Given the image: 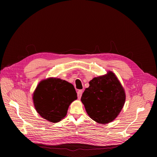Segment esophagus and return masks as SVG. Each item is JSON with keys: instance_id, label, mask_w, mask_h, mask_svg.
<instances>
[{"instance_id": "obj_1", "label": "esophagus", "mask_w": 157, "mask_h": 157, "mask_svg": "<svg viewBox=\"0 0 157 157\" xmlns=\"http://www.w3.org/2000/svg\"><path fill=\"white\" fill-rule=\"evenodd\" d=\"M82 89H80V90H79L77 93V95H78V98L79 99H81V97L82 96Z\"/></svg>"}]
</instances>
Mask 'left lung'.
Wrapping results in <instances>:
<instances>
[{
	"label": "left lung",
	"instance_id": "1",
	"mask_svg": "<svg viewBox=\"0 0 157 157\" xmlns=\"http://www.w3.org/2000/svg\"><path fill=\"white\" fill-rule=\"evenodd\" d=\"M81 100L89 116L98 123L105 124L114 121L121 113L125 94L117 78L109 71L89 82Z\"/></svg>",
	"mask_w": 157,
	"mask_h": 157
}]
</instances>
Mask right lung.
<instances>
[{
  "label": "right lung",
  "mask_w": 157,
  "mask_h": 157,
  "mask_svg": "<svg viewBox=\"0 0 157 157\" xmlns=\"http://www.w3.org/2000/svg\"><path fill=\"white\" fill-rule=\"evenodd\" d=\"M76 99L73 85L58 78L41 81L33 96L37 113L44 119L54 123L66 116L70 104Z\"/></svg>",
  "instance_id": "obj_1"
}]
</instances>
